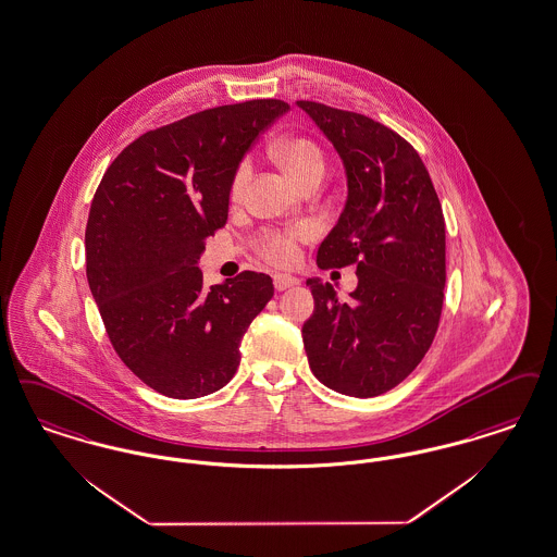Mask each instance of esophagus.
<instances>
[{
	"label": "esophagus",
	"instance_id": "34e87169",
	"mask_svg": "<svg viewBox=\"0 0 557 557\" xmlns=\"http://www.w3.org/2000/svg\"><path fill=\"white\" fill-rule=\"evenodd\" d=\"M296 284H298V280L292 277V275H286V273L273 275V286H275L277 292H284V289L292 288V286H296Z\"/></svg>",
	"mask_w": 557,
	"mask_h": 557
}]
</instances>
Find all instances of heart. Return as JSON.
<instances>
[{"instance_id": "obj_1", "label": "heart", "mask_w": 557, "mask_h": 557, "mask_svg": "<svg viewBox=\"0 0 557 557\" xmlns=\"http://www.w3.org/2000/svg\"><path fill=\"white\" fill-rule=\"evenodd\" d=\"M275 157L277 161L284 165V170L288 172L292 178L296 180L298 184L305 180L323 178L325 174V156L323 151L307 138H286L280 140L275 145ZM250 174V165L248 161H243L232 178V186H230V195L232 199H240L245 193L246 180ZM305 236V230H298L294 234H271L263 245H261V252L263 257L275 263V265H284L294 259L296 252V240Z\"/></svg>"}]
</instances>
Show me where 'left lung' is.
I'll list each match as a JSON object with an SVG mask.
<instances>
[{"mask_svg":"<svg viewBox=\"0 0 557 557\" xmlns=\"http://www.w3.org/2000/svg\"><path fill=\"white\" fill-rule=\"evenodd\" d=\"M334 145L348 197L317 250L321 269L357 265L339 300L307 280L314 311L302 325L312 375L344 396L389 392L423 360L440 325L445 288L442 202L423 159L400 134L362 113L296 101Z\"/></svg>","mask_w":557,"mask_h":557,"instance_id":"8db88e82","label":"left lung"}]
</instances>
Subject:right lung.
<instances>
[{
  "label": "right lung",
  "mask_w": 557,
  "mask_h": 557,
  "mask_svg": "<svg viewBox=\"0 0 557 557\" xmlns=\"http://www.w3.org/2000/svg\"><path fill=\"white\" fill-rule=\"evenodd\" d=\"M288 110L255 99L145 133L113 159L92 197L90 294L117 357L168 398L222 389L250 321L273 296L271 277L255 271L205 288L197 263L205 238L227 222L243 157Z\"/></svg>",
  "instance_id": "obj_1"
}]
</instances>
